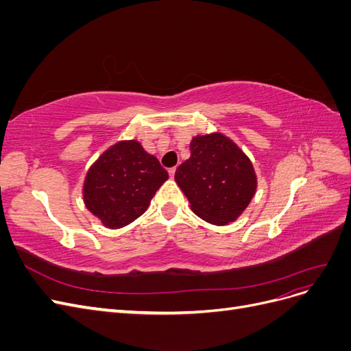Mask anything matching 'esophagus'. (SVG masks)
Wrapping results in <instances>:
<instances>
[{"mask_svg": "<svg viewBox=\"0 0 351 351\" xmlns=\"http://www.w3.org/2000/svg\"><path fill=\"white\" fill-rule=\"evenodd\" d=\"M168 174H169V177H171V178H174V174H176V168H171V169H168Z\"/></svg>", "mask_w": 351, "mask_h": 351, "instance_id": "esophagus-1", "label": "esophagus"}]
</instances>
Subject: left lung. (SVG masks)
I'll use <instances>...</instances> for the list:
<instances>
[{
	"label": "left lung",
	"instance_id": "8db88e82",
	"mask_svg": "<svg viewBox=\"0 0 351 351\" xmlns=\"http://www.w3.org/2000/svg\"><path fill=\"white\" fill-rule=\"evenodd\" d=\"M174 178L195 214L215 226L236 221L258 186L250 159L221 133L193 137Z\"/></svg>",
	"mask_w": 351,
	"mask_h": 351
}]
</instances>
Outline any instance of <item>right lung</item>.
I'll use <instances>...</instances> for the list:
<instances>
[{"mask_svg":"<svg viewBox=\"0 0 351 351\" xmlns=\"http://www.w3.org/2000/svg\"><path fill=\"white\" fill-rule=\"evenodd\" d=\"M168 173L136 141H121L105 151L86 174L83 200L108 228H121L139 218Z\"/></svg>","mask_w":351,"mask_h":351,"instance_id":"1","label":"right lung"}]
</instances>
